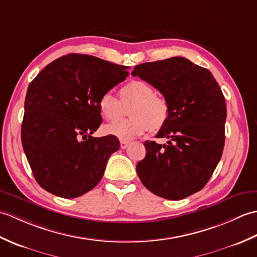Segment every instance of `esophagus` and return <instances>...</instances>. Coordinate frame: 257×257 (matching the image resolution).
<instances>
[{
    "instance_id": "esophagus-1",
    "label": "esophagus",
    "mask_w": 257,
    "mask_h": 257,
    "mask_svg": "<svg viewBox=\"0 0 257 257\" xmlns=\"http://www.w3.org/2000/svg\"><path fill=\"white\" fill-rule=\"evenodd\" d=\"M130 144H132V143H130V141H128V140H121V141H120V148H121V149L128 148V146Z\"/></svg>"
}]
</instances>
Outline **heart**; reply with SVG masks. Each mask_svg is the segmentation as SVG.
Returning a JSON list of instances; mask_svg holds the SVG:
<instances>
[{"label":"heart","mask_w":257,"mask_h":257,"mask_svg":"<svg viewBox=\"0 0 257 257\" xmlns=\"http://www.w3.org/2000/svg\"><path fill=\"white\" fill-rule=\"evenodd\" d=\"M119 99L111 92H103L98 100V110L107 121L114 122L121 118L123 107L129 108V116L124 121L106 125L103 130L119 139L130 140L140 137L151 129L158 132L165 127L170 114V107L165 98L156 94L150 83L133 79L119 90Z\"/></svg>","instance_id":"b5f03b06"}]
</instances>
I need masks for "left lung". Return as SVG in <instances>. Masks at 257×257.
Returning a JSON list of instances; mask_svg holds the SVG:
<instances>
[{
    "label": "left lung",
    "mask_w": 257,
    "mask_h": 257,
    "mask_svg": "<svg viewBox=\"0 0 257 257\" xmlns=\"http://www.w3.org/2000/svg\"><path fill=\"white\" fill-rule=\"evenodd\" d=\"M133 76L165 96L170 114L157 138L146 141L137 173L158 196L181 200L204 188L219 163L225 141V99L210 70L183 57L137 65Z\"/></svg>",
    "instance_id": "left-lung-1"
}]
</instances>
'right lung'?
<instances>
[{"instance_id": "right-lung-1", "label": "right lung", "mask_w": 257, "mask_h": 257, "mask_svg": "<svg viewBox=\"0 0 257 257\" xmlns=\"http://www.w3.org/2000/svg\"><path fill=\"white\" fill-rule=\"evenodd\" d=\"M127 69L68 54L48 64L30 84L22 145L35 180L47 192L74 199L99 183L120 144L111 135L91 136L102 121L98 100L125 79Z\"/></svg>"}]
</instances>
